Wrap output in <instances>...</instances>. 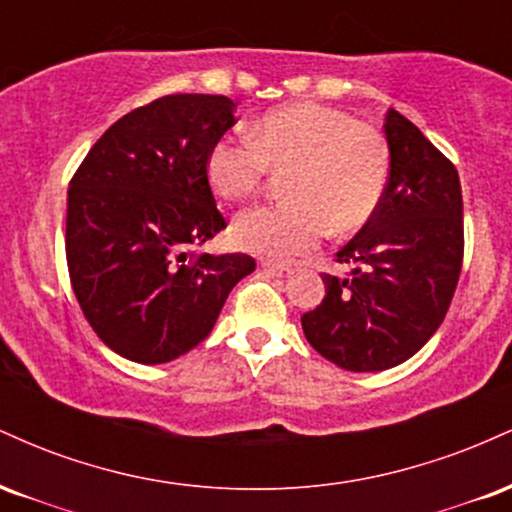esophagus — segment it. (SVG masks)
I'll return each mask as SVG.
<instances>
[{
	"instance_id": "1",
	"label": "esophagus",
	"mask_w": 512,
	"mask_h": 512,
	"mask_svg": "<svg viewBox=\"0 0 512 512\" xmlns=\"http://www.w3.org/2000/svg\"><path fill=\"white\" fill-rule=\"evenodd\" d=\"M262 272L272 274V276H286L291 274L289 264H279V262H262Z\"/></svg>"
}]
</instances>
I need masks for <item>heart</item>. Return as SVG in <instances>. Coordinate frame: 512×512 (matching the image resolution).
Returning <instances> with one entry per match:
<instances>
[{"label":"heart","instance_id":"heart-1","mask_svg":"<svg viewBox=\"0 0 512 512\" xmlns=\"http://www.w3.org/2000/svg\"><path fill=\"white\" fill-rule=\"evenodd\" d=\"M248 132L209 146L211 190L226 202H245L274 168L286 170V199L238 216V248L286 260L315 248L327 233L349 236L373 219L392 170L383 129L330 105L291 103L267 110Z\"/></svg>","mask_w":512,"mask_h":512}]
</instances>
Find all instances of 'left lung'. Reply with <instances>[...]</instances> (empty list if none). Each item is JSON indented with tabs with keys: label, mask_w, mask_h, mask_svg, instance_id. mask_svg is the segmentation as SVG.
<instances>
[{
	"label": "left lung",
	"mask_w": 512,
	"mask_h": 512,
	"mask_svg": "<svg viewBox=\"0 0 512 512\" xmlns=\"http://www.w3.org/2000/svg\"><path fill=\"white\" fill-rule=\"evenodd\" d=\"M385 137L392 170L383 202L337 252L351 272L322 274L325 298L301 317L317 354L354 373L399 366L433 337L464 255L457 168L392 108Z\"/></svg>",
	"instance_id": "left-lung-1"
}]
</instances>
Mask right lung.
<instances>
[{
  "mask_svg": "<svg viewBox=\"0 0 512 512\" xmlns=\"http://www.w3.org/2000/svg\"><path fill=\"white\" fill-rule=\"evenodd\" d=\"M236 103L173 93L105 129L67 192L69 279L105 346L168 363L209 337L228 293L255 272L243 252H195L226 219L207 180L209 146L236 125Z\"/></svg>",
  "mask_w": 512,
  "mask_h": 512,
  "instance_id": "right-lung-1",
  "label": "right lung"
}]
</instances>
